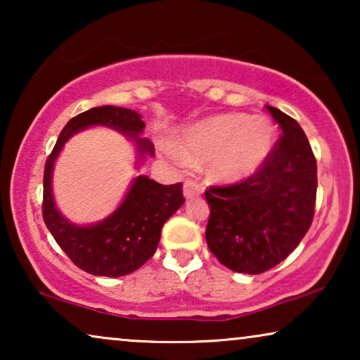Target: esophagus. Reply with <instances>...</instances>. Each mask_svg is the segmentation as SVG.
I'll list each match as a JSON object with an SVG mask.
<instances>
[{
	"mask_svg": "<svg viewBox=\"0 0 360 360\" xmlns=\"http://www.w3.org/2000/svg\"><path fill=\"white\" fill-rule=\"evenodd\" d=\"M201 193V185L195 180H185L184 184V195L185 198H193V196Z\"/></svg>",
	"mask_w": 360,
	"mask_h": 360,
	"instance_id": "esophagus-1",
	"label": "esophagus"
}]
</instances>
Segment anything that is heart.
<instances>
[{"instance_id":"b5f03b06","label":"heart","mask_w":360,"mask_h":360,"mask_svg":"<svg viewBox=\"0 0 360 360\" xmlns=\"http://www.w3.org/2000/svg\"><path fill=\"white\" fill-rule=\"evenodd\" d=\"M274 127L265 117L224 115L191 127L181 139L179 162L216 159L221 176L238 179L254 172L274 147Z\"/></svg>"}]
</instances>
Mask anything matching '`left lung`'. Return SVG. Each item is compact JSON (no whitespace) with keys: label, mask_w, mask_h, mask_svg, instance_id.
<instances>
[{"label":"left lung","mask_w":360,"mask_h":360,"mask_svg":"<svg viewBox=\"0 0 360 360\" xmlns=\"http://www.w3.org/2000/svg\"><path fill=\"white\" fill-rule=\"evenodd\" d=\"M267 110L282 136L248 179L211 185L206 243L216 259L240 274H262L288 257L313 223L318 167L308 137L293 117Z\"/></svg>","instance_id":"left-lung-1"}]
</instances>
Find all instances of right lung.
<instances>
[{
  "mask_svg": "<svg viewBox=\"0 0 360 360\" xmlns=\"http://www.w3.org/2000/svg\"><path fill=\"white\" fill-rule=\"evenodd\" d=\"M91 124H105L134 137L141 154L154 155V146L139 139L146 122L136 111L98 106L72 117L63 127L44 169L42 218L56 243L78 269L100 277H121L142 267L160 240L162 226L185 203L181 184L160 185L149 176H137L122 205L95 226H75L56 210L52 198V167L68 137Z\"/></svg>",
  "mask_w": 360,
  "mask_h": 360,
  "instance_id": "1",
  "label": "right lung"
}]
</instances>
